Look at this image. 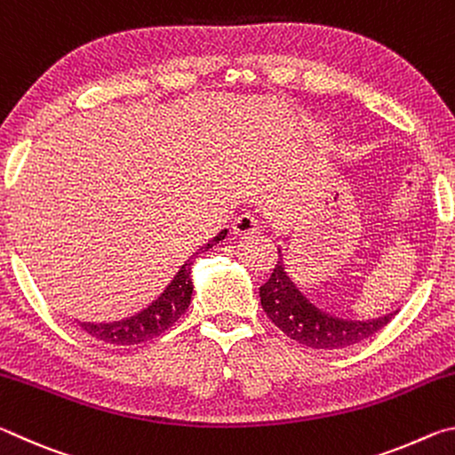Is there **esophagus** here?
Wrapping results in <instances>:
<instances>
[{"mask_svg":"<svg viewBox=\"0 0 455 455\" xmlns=\"http://www.w3.org/2000/svg\"><path fill=\"white\" fill-rule=\"evenodd\" d=\"M233 230H235V235H238V236L257 235L260 230V220L255 217V214H241V217L235 220Z\"/></svg>","mask_w":455,"mask_h":455,"instance_id":"1","label":"esophagus"}]
</instances>
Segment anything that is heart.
<instances>
[{
  "mask_svg": "<svg viewBox=\"0 0 455 455\" xmlns=\"http://www.w3.org/2000/svg\"><path fill=\"white\" fill-rule=\"evenodd\" d=\"M321 128H325V124H323V122H321V124H317V130H321Z\"/></svg>",
  "mask_w": 455,
  "mask_h": 455,
  "instance_id": "heart-1",
  "label": "heart"
}]
</instances>
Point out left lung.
I'll list each match as a JSON object with an SVG mask.
<instances>
[{"label": "left lung", "instance_id": "obj_1", "mask_svg": "<svg viewBox=\"0 0 455 455\" xmlns=\"http://www.w3.org/2000/svg\"><path fill=\"white\" fill-rule=\"evenodd\" d=\"M260 305L276 327L284 335L295 339L301 345L313 349H341L361 343L363 339L375 335L395 317L391 311L375 319H343L337 315L319 309L307 299L297 283L287 273L283 263V251L279 249V260L263 287L259 289Z\"/></svg>", "mask_w": 455, "mask_h": 455}]
</instances>
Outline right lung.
Segmentation results:
<instances>
[{"instance_id":"add662e5","label":"right lung","mask_w":455,"mask_h":455,"mask_svg":"<svg viewBox=\"0 0 455 455\" xmlns=\"http://www.w3.org/2000/svg\"><path fill=\"white\" fill-rule=\"evenodd\" d=\"M228 230H220V233L212 238L209 244H204L200 251H209L212 244L227 236ZM195 252L187 263L180 267V271L174 275L171 284L160 292L156 301H152L146 309L132 315V317L112 321V323H80L82 329L88 335L100 339L104 343L112 345H138L150 339L163 335L166 329H171L176 321H179L184 311L188 309L190 297H192V260L198 255Z\"/></svg>"}]
</instances>
